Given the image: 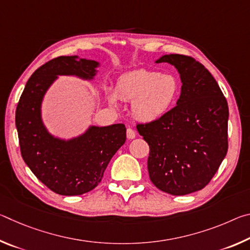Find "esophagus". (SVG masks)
I'll return each instance as SVG.
<instances>
[{"instance_id":"34e87169","label":"esophagus","mask_w":250,"mask_h":250,"mask_svg":"<svg viewBox=\"0 0 250 250\" xmlns=\"http://www.w3.org/2000/svg\"><path fill=\"white\" fill-rule=\"evenodd\" d=\"M126 138L130 139V140L135 138V131L132 128H126Z\"/></svg>"}]
</instances>
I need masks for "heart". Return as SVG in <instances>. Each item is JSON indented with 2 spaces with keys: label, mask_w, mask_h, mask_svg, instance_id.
<instances>
[{
  "label": "heart",
  "mask_w": 250,
  "mask_h": 250,
  "mask_svg": "<svg viewBox=\"0 0 250 250\" xmlns=\"http://www.w3.org/2000/svg\"><path fill=\"white\" fill-rule=\"evenodd\" d=\"M179 94V83L172 75L140 69L122 75L117 80L116 95L132 101V113L142 121L159 119L170 110ZM116 95L109 92L108 99L116 104Z\"/></svg>",
  "instance_id": "heart-1"
}]
</instances>
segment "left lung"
Listing matches in <instances>:
<instances>
[{"mask_svg":"<svg viewBox=\"0 0 250 250\" xmlns=\"http://www.w3.org/2000/svg\"><path fill=\"white\" fill-rule=\"evenodd\" d=\"M156 62L176 67L183 83L181 96L174 108L159 119L137 124V130L150 147L152 183L171 195H186L209 183L227 153V100L195 58L170 54Z\"/></svg>","mask_w":250,"mask_h":250,"instance_id":"obj_1","label":"left lung"}]
</instances>
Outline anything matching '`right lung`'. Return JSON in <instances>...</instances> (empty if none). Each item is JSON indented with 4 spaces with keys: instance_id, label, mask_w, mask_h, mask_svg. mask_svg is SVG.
<instances>
[{
    "instance_id": "right-lung-1",
    "label": "right lung",
    "mask_w": 250,
    "mask_h": 250,
    "mask_svg": "<svg viewBox=\"0 0 250 250\" xmlns=\"http://www.w3.org/2000/svg\"><path fill=\"white\" fill-rule=\"evenodd\" d=\"M76 56L50 59L34 71L21 95L15 112L21 154L37 179L50 191L67 196L94 189L105 167L125 142V126H91L78 139L62 141L48 134L41 120V103L57 75L92 78L98 62Z\"/></svg>"
}]
</instances>
